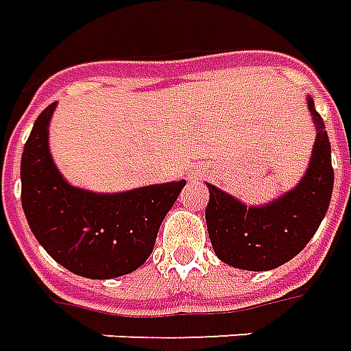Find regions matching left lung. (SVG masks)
<instances>
[{
  "instance_id": "8db88e82",
  "label": "left lung",
  "mask_w": 351,
  "mask_h": 351,
  "mask_svg": "<svg viewBox=\"0 0 351 351\" xmlns=\"http://www.w3.org/2000/svg\"><path fill=\"white\" fill-rule=\"evenodd\" d=\"M315 141L304 176L293 189L267 204H245L208 185L206 225L215 255L228 267L263 272L285 265L304 250L329 208L335 171L322 115L308 96Z\"/></svg>"
}]
</instances>
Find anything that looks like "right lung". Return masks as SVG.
Masks as SVG:
<instances>
[{"label":"right lung","instance_id":"1","mask_svg":"<svg viewBox=\"0 0 351 351\" xmlns=\"http://www.w3.org/2000/svg\"><path fill=\"white\" fill-rule=\"evenodd\" d=\"M56 101L37 117L21 160L22 208L37 242L69 272L90 280L130 274L153 253L185 180L123 193L71 185L56 168L49 126Z\"/></svg>","mask_w":351,"mask_h":351}]
</instances>
